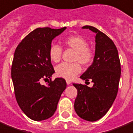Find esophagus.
Listing matches in <instances>:
<instances>
[{
    "mask_svg": "<svg viewBox=\"0 0 133 133\" xmlns=\"http://www.w3.org/2000/svg\"><path fill=\"white\" fill-rule=\"evenodd\" d=\"M66 83L68 85H70L71 84V82L70 81V80H66Z\"/></svg>",
    "mask_w": 133,
    "mask_h": 133,
    "instance_id": "obj_1",
    "label": "esophagus"
}]
</instances>
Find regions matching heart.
<instances>
[{
	"label": "heart",
	"mask_w": 133,
	"mask_h": 133,
	"mask_svg": "<svg viewBox=\"0 0 133 133\" xmlns=\"http://www.w3.org/2000/svg\"><path fill=\"white\" fill-rule=\"evenodd\" d=\"M65 45L75 51L74 61H78L84 66L91 64L94 58L93 51L88 47L89 44L87 40L80 35H71L65 38ZM62 49L56 44H52L49 47V56L54 63L59 62L61 58ZM56 74L58 77L65 79L71 80L75 77L81 72V66L79 63H63L56 67Z\"/></svg>",
	"instance_id": "1"
}]
</instances>
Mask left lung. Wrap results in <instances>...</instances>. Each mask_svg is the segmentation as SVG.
Masks as SVG:
<instances>
[{
  "label": "left lung",
  "instance_id": "obj_1",
  "mask_svg": "<svg viewBox=\"0 0 133 133\" xmlns=\"http://www.w3.org/2000/svg\"><path fill=\"white\" fill-rule=\"evenodd\" d=\"M82 28L96 33L94 61L80 77L85 81L92 80L94 86L90 88L74 83L77 90L74 107L80 118L96 121L105 116L116 98L121 77V63L117 49L108 36L94 26H85Z\"/></svg>",
  "mask_w": 133,
  "mask_h": 133
}]
</instances>
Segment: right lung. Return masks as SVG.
I'll return each mask as SVG.
<instances>
[{
    "mask_svg": "<svg viewBox=\"0 0 133 133\" xmlns=\"http://www.w3.org/2000/svg\"><path fill=\"white\" fill-rule=\"evenodd\" d=\"M66 28H36L15 50L11 69L15 97L23 112L33 121L46 120L53 116L66 88L65 80L61 77L50 80L46 85L40 83L55 72L49 50L52 40Z\"/></svg>",
    "mask_w": 133,
    "mask_h": 133,
    "instance_id": "add662e5",
    "label": "right lung"
}]
</instances>
